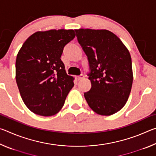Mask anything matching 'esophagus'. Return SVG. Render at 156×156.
Masks as SVG:
<instances>
[{"mask_svg":"<svg viewBox=\"0 0 156 156\" xmlns=\"http://www.w3.org/2000/svg\"><path fill=\"white\" fill-rule=\"evenodd\" d=\"M76 78L77 79V80H81V79H83V78H84V75H83V74H81V75H80V76H76Z\"/></svg>","mask_w":156,"mask_h":156,"instance_id":"1","label":"esophagus"}]
</instances>
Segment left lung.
I'll use <instances>...</instances> for the list:
<instances>
[{
    "mask_svg": "<svg viewBox=\"0 0 156 156\" xmlns=\"http://www.w3.org/2000/svg\"><path fill=\"white\" fill-rule=\"evenodd\" d=\"M79 44L87 56L90 90L84 94L91 109L110 115L125 106L133 83L129 50L114 34L106 30H75Z\"/></svg>",
    "mask_w": 156,
    "mask_h": 156,
    "instance_id": "8db88e82",
    "label": "left lung"
}]
</instances>
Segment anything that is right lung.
Segmentation results:
<instances>
[{
  "mask_svg": "<svg viewBox=\"0 0 156 156\" xmlns=\"http://www.w3.org/2000/svg\"><path fill=\"white\" fill-rule=\"evenodd\" d=\"M73 30L37 31L26 40L16 60V80L21 98L31 112L54 115L62 109L74 85L60 59L75 38Z\"/></svg>",
  "mask_w": 156,
  "mask_h": 156,
  "instance_id": "right-lung-1",
  "label": "right lung"
}]
</instances>
